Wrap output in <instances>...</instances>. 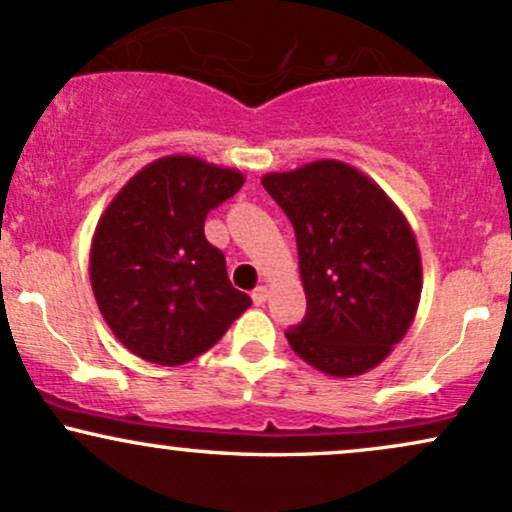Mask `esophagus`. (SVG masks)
Instances as JSON below:
<instances>
[{"mask_svg": "<svg viewBox=\"0 0 512 512\" xmlns=\"http://www.w3.org/2000/svg\"><path fill=\"white\" fill-rule=\"evenodd\" d=\"M267 298H269L267 286H257V289L252 291V301H255V305H264L267 303Z\"/></svg>", "mask_w": 512, "mask_h": 512, "instance_id": "esophagus-1", "label": "esophagus"}]
</instances>
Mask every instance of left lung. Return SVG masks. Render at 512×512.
Returning a JSON list of instances; mask_svg holds the SVG:
<instances>
[{
	"label": "left lung",
	"instance_id": "obj_1",
	"mask_svg": "<svg viewBox=\"0 0 512 512\" xmlns=\"http://www.w3.org/2000/svg\"><path fill=\"white\" fill-rule=\"evenodd\" d=\"M264 190L289 216L305 289L303 322L286 332L305 363L354 378L402 342L421 298V255L407 216L349 163L267 173Z\"/></svg>",
	"mask_w": 512,
	"mask_h": 512
}]
</instances>
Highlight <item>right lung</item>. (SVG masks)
<instances>
[{
  "label": "right lung",
  "instance_id": "right-lung-1",
  "mask_svg": "<svg viewBox=\"0 0 512 512\" xmlns=\"http://www.w3.org/2000/svg\"><path fill=\"white\" fill-rule=\"evenodd\" d=\"M243 173L195 156H163L117 192L91 240V286L125 349L158 366L209 351L250 308L226 257L204 236L209 209L243 187Z\"/></svg>",
  "mask_w": 512,
  "mask_h": 512
}]
</instances>
